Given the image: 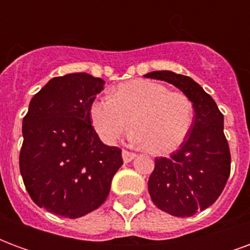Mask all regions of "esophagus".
<instances>
[{
	"label": "esophagus",
	"mask_w": 250,
	"mask_h": 250,
	"mask_svg": "<svg viewBox=\"0 0 250 250\" xmlns=\"http://www.w3.org/2000/svg\"><path fill=\"white\" fill-rule=\"evenodd\" d=\"M122 157H123V161H125V163H128L136 157V154L135 152H131V151H127V150H123V152H122Z\"/></svg>",
	"instance_id": "obj_1"
}]
</instances>
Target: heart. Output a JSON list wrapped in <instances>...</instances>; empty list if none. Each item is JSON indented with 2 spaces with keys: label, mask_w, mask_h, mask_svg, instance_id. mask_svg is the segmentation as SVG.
<instances>
[{
  "label": "heart",
  "mask_w": 250,
  "mask_h": 250,
  "mask_svg": "<svg viewBox=\"0 0 250 250\" xmlns=\"http://www.w3.org/2000/svg\"><path fill=\"white\" fill-rule=\"evenodd\" d=\"M91 122L105 143H114L130 130L132 139L151 154L178 148L191 130L194 105L188 95L168 91L161 83L136 79L115 88L111 98L95 100Z\"/></svg>",
  "instance_id": "obj_1"
}]
</instances>
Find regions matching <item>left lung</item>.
<instances>
[{
  "label": "left lung",
  "mask_w": 250,
  "mask_h": 250,
  "mask_svg": "<svg viewBox=\"0 0 250 250\" xmlns=\"http://www.w3.org/2000/svg\"><path fill=\"white\" fill-rule=\"evenodd\" d=\"M145 77L173 84L193 102L191 130L170 157L155 158L148 193L157 208L174 217H191L213 205L230 175V150L224 134V115L213 98L193 79L170 71Z\"/></svg>",
  "instance_id": "1"
}]
</instances>
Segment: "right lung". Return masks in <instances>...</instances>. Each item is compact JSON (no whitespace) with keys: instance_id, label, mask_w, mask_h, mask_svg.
<instances>
[{"instance_id":"1","label":"right lung","mask_w":250,"mask_h":250,"mask_svg":"<svg viewBox=\"0 0 250 250\" xmlns=\"http://www.w3.org/2000/svg\"><path fill=\"white\" fill-rule=\"evenodd\" d=\"M103 88L88 73L53 77L24 116L20 171L32 201L53 214L79 218L98 209L123 165L122 150L105 146L91 123Z\"/></svg>"}]
</instances>
